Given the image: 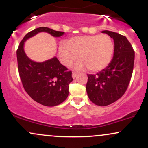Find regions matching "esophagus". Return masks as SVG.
Segmentation results:
<instances>
[{"instance_id": "obj_1", "label": "esophagus", "mask_w": 148, "mask_h": 148, "mask_svg": "<svg viewBox=\"0 0 148 148\" xmlns=\"http://www.w3.org/2000/svg\"><path fill=\"white\" fill-rule=\"evenodd\" d=\"M77 74H78V73L73 72L72 73V78H73V79H75V78L76 77V76H77Z\"/></svg>"}]
</instances>
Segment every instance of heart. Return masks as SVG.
Segmentation results:
<instances>
[{
  "instance_id": "1",
  "label": "heart",
  "mask_w": 148,
  "mask_h": 148,
  "mask_svg": "<svg viewBox=\"0 0 148 148\" xmlns=\"http://www.w3.org/2000/svg\"><path fill=\"white\" fill-rule=\"evenodd\" d=\"M113 51L114 44L108 35H80L59 44L58 57L61 63L67 67L80 57L81 60L76 64V69L99 72L111 62Z\"/></svg>"
}]
</instances>
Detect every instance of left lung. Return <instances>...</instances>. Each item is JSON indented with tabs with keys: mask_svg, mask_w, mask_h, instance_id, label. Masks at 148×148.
I'll use <instances>...</instances> for the list:
<instances>
[{
	"mask_svg": "<svg viewBox=\"0 0 148 148\" xmlns=\"http://www.w3.org/2000/svg\"><path fill=\"white\" fill-rule=\"evenodd\" d=\"M114 42L112 60L96 75L88 74L86 91L89 99L97 106H108L125 94L132 78L134 51L127 37L120 34L103 30Z\"/></svg>",
	"mask_w": 148,
	"mask_h": 148,
	"instance_id": "1",
	"label": "left lung"
}]
</instances>
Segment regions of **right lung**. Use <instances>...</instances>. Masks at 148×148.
Wrapping results in <instances>:
<instances>
[{
  "label": "right lung",
  "instance_id": "add662e5",
  "mask_svg": "<svg viewBox=\"0 0 148 148\" xmlns=\"http://www.w3.org/2000/svg\"><path fill=\"white\" fill-rule=\"evenodd\" d=\"M42 32L55 37L64 33L47 27H40L27 33L16 51L18 73L25 92L32 99L44 106H55L68 97L69 84L73 80L72 72L67 71L56 57L37 62L27 56L24 51L25 42Z\"/></svg>",
  "mask_w": 148,
  "mask_h": 148
}]
</instances>
